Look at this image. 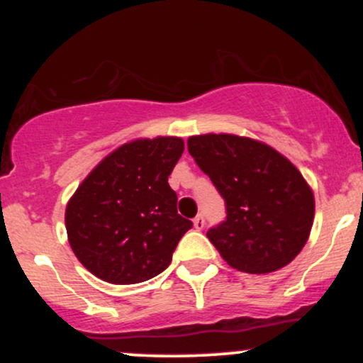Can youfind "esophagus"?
I'll list each match as a JSON object with an SVG mask.
<instances>
[{
    "instance_id": "1",
    "label": "esophagus",
    "mask_w": 363,
    "mask_h": 363,
    "mask_svg": "<svg viewBox=\"0 0 363 363\" xmlns=\"http://www.w3.org/2000/svg\"><path fill=\"white\" fill-rule=\"evenodd\" d=\"M193 225L196 230H203L205 228V218H203V215H198L196 218L193 220Z\"/></svg>"
}]
</instances>
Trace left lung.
I'll return each mask as SVG.
<instances>
[{
    "mask_svg": "<svg viewBox=\"0 0 363 363\" xmlns=\"http://www.w3.org/2000/svg\"><path fill=\"white\" fill-rule=\"evenodd\" d=\"M187 150L225 199L227 220L206 237L227 264L264 274L294 261L315 208L301 170L269 145L228 133L189 136Z\"/></svg>",
    "mask_w": 363,
    "mask_h": 363,
    "instance_id": "8db88e82",
    "label": "left lung"
}]
</instances>
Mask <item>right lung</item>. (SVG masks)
I'll use <instances>...</instances> for the list:
<instances>
[{"label": "right lung", "instance_id": "right-lung-1", "mask_svg": "<svg viewBox=\"0 0 363 363\" xmlns=\"http://www.w3.org/2000/svg\"><path fill=\"white\" fill-rule=\"evenodd\" d=\"M184 152L177 136L121 145L83 179L66 205L74 256L91 274L116 285L164 272L181 237L193 227L177 213L169 176Z\"/></svg>", "mask_w": 363, "mask_h": 363}]
</instances>
